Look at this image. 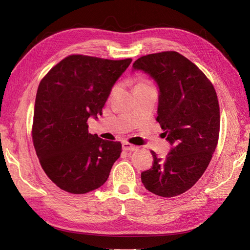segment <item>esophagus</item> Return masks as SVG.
<instances>
[{
	"label": "esophagus",
	"mask_w": 250,
	"mask_h": 250,
	"mask_svg": "<svg viewBox=\"0 0 250 250\" xmlns=\"http://www.w3.org/2000/svg\"><path fill=\"white\" fill-rule=\"evenodd\" d=\"M123 148L125 149V151L133 152V151H135V149H137V146H134V145H131L130 142H127V141H124L123 142Z\"/></svg>",
	"instance_id": "1"
}]
</instances>
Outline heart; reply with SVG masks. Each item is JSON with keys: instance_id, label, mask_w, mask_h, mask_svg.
Here are the masks:
<instances>
[{"instance_id": "heart-1", "label": "heart", "mask_w": 250, "mask_h": 250, "mask_svg": "<svg viewBox=\"0 0 250 250\" xmlns=\"http://www.w3.org/2000/svg\"><path fill=\"white\" fill-rule=\"evenodd\" d=\"M144 83H146V82H139L137 84H144Z\"/></svg>"}]
</instances>
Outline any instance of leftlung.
<instances>
[{
    "label": "left lung",
    "mask_w": 250,
    "mask_h": 250,
    "mask_svg": "<svg viewBox=\"0 0 250 250\" xmlns=\"http://www.w3.org/2000/svg\"><path fill=\"white\" fill-rule=\"evenodd\" d=\"M133 69L144 71L158 84L156 120L173 146L163 159L152 151L154 163L141 173V181L157 196L181 195L200 179L218 144L216 90L195 63L176 51L141 56Z\"/></svg>",
    "instance_id": "obj_1"
}]
</instances>
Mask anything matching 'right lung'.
I'll list each match as a JSON object with an SVG mask.
<instances>
[{"label":"right lung","mask_w":250,"mask_h":250,"mask_svg":"<svg viewBox=\"0 0 250 250\" xmlns=\"http://www.w3.org/2000/svg\"><path fill=\"white\" fill-rule=\"evenodd\" d=\"M132 60L69 55L45 75L35 97L32 139L49 179L71 194H85L108 180L121 144L88 131L112 87Z\"/></svg>","instance_id":"right-lung-1"}]
</instances>
